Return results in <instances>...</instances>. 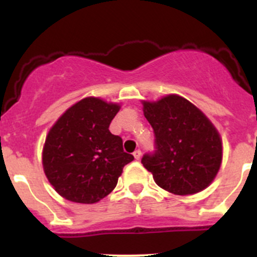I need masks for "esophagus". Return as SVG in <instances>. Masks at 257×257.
<instances>
[{
	"label": "esophagus",
	"instance_id": "obj_1",
	"mask_svg": "<svg viewBox=\"0 0 257 257\" xmlns=\"http://www.w3.org/2000/svg\"><path fill=\"white\" fill-rule=\"evenodd\" d=\"M133 155H134V159L139 160V159H141V157H142V152L139 149L136 150V152L133 153Z\"/></svg>",
	"mask_w": 257,
	"mask_h": 257
}]
</instances>
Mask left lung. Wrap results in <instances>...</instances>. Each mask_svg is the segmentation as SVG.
<instances>
[{
	"mask_svg": "<svg viewBox=\"0 0 257 257\" xmlns=\"http://www.w3.org/2000/svg\"><path fill=\"white\" fill-rule=\"evenodd\" d=\"M143 112L155 134V152L142 164L154 181L175 195H193L212 183L222 160V142L198 107L178 94L143 100Z\"/></svg>",
	"mask_w": 257,
	"mask_h": 257,
	"instance_id": "obj_1",
	"label": "left lung"
}]
</instances>
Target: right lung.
Here are the masks:
<instances>
[{
    "mask_svg": "<svg viewBox=\"0 0 257 257\" xmlns=\"http://www.w3.org/2000/svg\"><path fill=\"white\" fill-rule=\"evenodd\" d=\"M116 103L87 97L66 110L49 129L42 152L45 174L54 190L73 203L94 204L116 186L124 165L134 159L123 150L109 124Z\"/></svg>",
    "mask_w": 257,
    "mask_h": 257,
    "instance_id": "1",
    "label": "right lung"
}]
</instances>
